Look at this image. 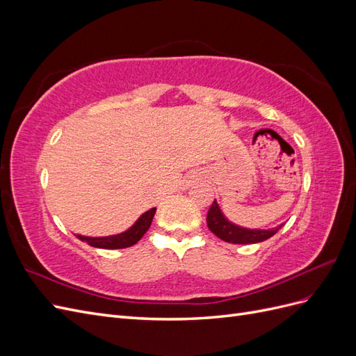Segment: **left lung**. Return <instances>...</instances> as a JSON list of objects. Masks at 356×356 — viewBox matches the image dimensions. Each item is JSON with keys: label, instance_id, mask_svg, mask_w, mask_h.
<instances>
[{"label": "left lung", "instance_id": "8db88e82", "mask_svg": "<svg viewBox=\"0 0 356 356\" xmlns=\"http://www.w3.org/2000/svg\"><path fill=\"white\" fill-rule=\"evenodd\" d=\"M207 222H208L209 230L215 236H218L221 241L229 242V243H239V245L258 243V242L267 241L268 238H272L273 234H276L279 229H282L284 225V224H279L277 227L268 229V230L242 227V225L234 224L225 217L217 200H213L212 207L208 211Z\"/></svg>", "mask_w": 356, "mask_h": 356}]
</instances>
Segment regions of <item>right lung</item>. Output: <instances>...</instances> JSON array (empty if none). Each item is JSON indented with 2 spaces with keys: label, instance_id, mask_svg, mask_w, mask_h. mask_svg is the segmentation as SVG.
I'll return each mask as SVG.
<instances>
[{
  "label": "right lung",
  "instance_id": "add662e5",
  "mask_svg": "<svg viewBox=\"0 0 356 356\" xmlns=\"http://www.w3.org/2000/svg\"><path fill=\"white\" fill-rule=\"evenodd\" d=\"M154 213H156V208H152L149 211L144 212L141 217L131 225V227L122 233L111 234V236H99V238L75 234V238L93 248H102V250H120V248H129L135 245L147 233L149 225H152Z\"/></svg>",
  "mask_w": 356,
  "mask_h": 356
}]
</instances>
